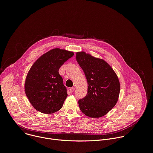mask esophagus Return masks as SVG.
<instances>
[{"instance_id": "34e87169", "label": "esophagus", "mask_w": 153, "mask_h": 153, "mask_svg": "<svg viewBox=\"0 0 153 153\" xmlns=\"http://www.w3.org/2000/svg\"><path fill=\"white\" fill-rule=\"evenodd\" d=\"M75 89L74 88H72L70 89V92H71V93H72V92L75 91Z\"/></svg>"}]
</instances>
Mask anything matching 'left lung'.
Listing matches in <instances>:
<instances>
[{"label":"left lung","instance_id":"obj_1","mask_svg":"<svg viewBox=\"0 0 153 153\" xmlns=\"http://www.w3.org/2000/svg\"><path fill=\"white\" fill-rule=\"evenodd\" d=\"M76 58L88 81V94L78 101L79 109L91 118L103 117L117 103L120 91L119 79L103 59L82 51L76 52Z\"/></svg>","mask_w":153,"mask_h":153}]
</instances>
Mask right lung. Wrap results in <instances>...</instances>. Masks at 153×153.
I'll list each match as a JSON object with an SVG mask.
<instances>
[{"instance_id":"obj_1","label":"right lung","mask_w":153,"mask_h":153,"mask_svg":"<svg viewBox=\"0 0 153 153\" xmlns=\"http://www.w3.org/2000/svg\"><path fill=\"white\" fill-rule=\"evenodd\" d=\"M74 55L71 51L55 48L41 55L31 67L25 81V92L38 111L53 114L62 107L67 94L58 71Z\"/></svg>"}]
</instances>
